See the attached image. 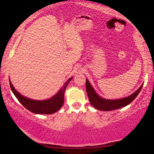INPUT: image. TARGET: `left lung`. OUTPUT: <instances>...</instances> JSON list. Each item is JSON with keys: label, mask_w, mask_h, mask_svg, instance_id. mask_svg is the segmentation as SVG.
<instances>
[{"label": "left lung", "mask_w": 154, "mask_h": 154, "mask_svg": "<svg viewBox=\"0 0 154 154\" xmlns=\"http://www.w3.org/2000/svg\"><path fill=\"white\" fill-rule=\"evenodd\" d=\"M142 87L143 85H140V87L136 92L128 97L118 99V100H108V99L103 98L96 94L88 79H86V83H85V89L91 105L98 110L105 111L116 110L129 105L139 94Z\"/></svg>", "instance_id": "left-lung-1"}]
</instances>
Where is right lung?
Listing matches in <instances>:
<instances>
[{
	"instance_id": "add662e5",
	"label": "right lung",
	"mask_w": 154,
	"mask_h": 154,
	"mask_svg": "<svg viewBox=\"0 0 154 154\" xmlns=\"http://www.w3.org/2000/svg\"><path fill=\"white\" fill-rule=\"evenodd\" d=\"M72 77H71L69 79L67 80V82H66L64 85L55 96L48 99V100H36L25 97V96L21 95L19 92H17V90L13 86L10 79L9 83L11 89L15 96V97L28 110L34 113L37 114H52L58 111L63 105L64 101V91L70 81L72 79Z\"/></svg>"
}]
</instances>
